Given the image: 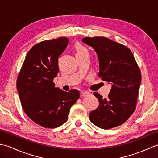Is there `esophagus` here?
Segmentation results:
<instances>
[{
  "mask_svg": "<svg viewBox=\"0 0 158 158\" xmlns=\"http://www.w3.org/2000/svg\"><path fill=\"white\" fill-rule=\"evenodd\" d=\"M89 92H81L80 93V96L81 97H83V96H88V94H89Z\"/></svg>",
  "mask_w": 158,
  "mask_h": 158,
  "instance_id": "1",
  "label": "esophagus"
}]
</instances>
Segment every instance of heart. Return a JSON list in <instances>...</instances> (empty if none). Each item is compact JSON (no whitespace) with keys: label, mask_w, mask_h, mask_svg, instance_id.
<instances>
[{"label":"heart","mask_w":158,"mask_h":158,"mask_svg":"<svg viewBox=\"0 0 158 158\" xmlns=\"http://www.w3.org/2000/svg\"><path fill=\"white\" fill-rule=\"evenodd\" d=\"M75 50H76V54H81L83 53H88V51L85 48H84L83 45H81L79 43H77L75 45Z\"/></svg>","instance_id":"1"}]
</instances>
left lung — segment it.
<instances>
[{
    "label": "left lung",
    "instance_id": "obj_1",
    "mask_svg": "<svg viewBox=\"0 0 158 158\" xmlns=\"http://www.w3.org/2000/svg\"><path fill=\"white\" fill-rule=\"evenodd\" d=\"M82 41L92 47L98 55V77L112 84L107 98L94 92L99 106L90 112L89 119L102 129L122 125L135 112L141 81L135 57L126 46L105 36L85 37Z\"/></svg>",
    "mask_w": 158,
    "mask_h": 158
}]
</instances>
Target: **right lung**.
Instances as JSON below:
<instances>
[{"label":"right lung","instance_id":"right-lung-1","mask_svg":"<svg viewBox=\"0 0 158 158\" xmlns=\"http://www.w3.org/2000/svg\"><path fill=\"white\" fill-rule=\"evenodd\" d=\"M66 37L43 41L28 52L17 79L22 108L30 119L47 128H54L68 119L70 109L79 98V92H66L56 88L58 60L64 51Z\"/></svg>","mask_w":158,"mask_h":158}]
</instances>
